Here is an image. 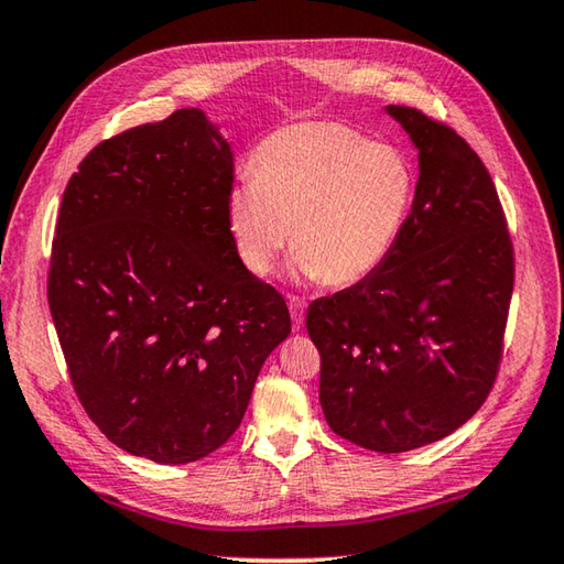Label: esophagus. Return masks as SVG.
Returning <instances> with one entry per match:
<instances>
[{"instance_id": "1", "label": "esophagus", "mask_w": 564, "mask_h": 564, "mask_svg": "<svg viewBox=\"0 0 564 564\" xmlns=\"http://www.w3.org/2000/svg\"><path fill=\"white\" fill-rule=\"evenodd\" d=\"M289 311H291V318H293V326L299 328L303 318H305V301L299 299V295H289Z\"/></svg>"}]
</instances>
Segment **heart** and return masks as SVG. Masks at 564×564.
<instances>
[{
	"label": "heart",
	"mask_w": 564,
	"mask_h": 564,
	"mask_svg": "<svg viewBox=\"0 0 564 564\" xmlns=\"http://www.w3.org/2000/svg\"><path fill=\"white\" fill-rule=\"evenodd\" d=\"M413 198L415 169L398 147L338 121H303L256 147L253 178L228 191L226 226L256 275L291 236L295 273L352 285L390 259Z\"/></svg>",
	"instance_id": "obj_1"
}]
</instances>
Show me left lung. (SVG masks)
<instances>
[{
	"label": "left lung",
	"mask_w": 564,
	"mask_h": 564,
	"mask_svg": "<svg viewBox=\"0 0 564 564\" xmlns=\"http://www.w3.org/2000/svg\"><path fill=\"white\" fill-rule=\"evenodd\" d=\"M417 149V186L390 259L308 305L330 431L408 453L467 423L498 378L514 256L498 191L470 144L413 107L386 109Z\"/></svg>",
	"instance_id": "8db88e82"
}]
</instances>
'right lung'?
I'll list each match as a JSON object with an SVG mask.
<instances>
[{
	"label": "right lung",
	"mask_w": 564,
	"mask_h": 564,
	"mask_svg": "<svg viewBox=\"0 0 564 564\" xmlns=\"http://www.w3.org/2000/svg\"><path fill=\"white\" fill-rule=\"evenodd\" d=\"M231 188L228 141L178 109L94 147L62 198L46 295L74 393L154 463L218 451L291 333L283 295L238 259Z\"/></svg>",
	"instance_id": "obj_1"
}]
</instances>
